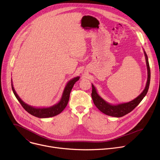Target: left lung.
Returning <instances> with one entry per match:
<instances>
[{
    "mask_svg": "<svg viewBox=\"0 0 160 160\" xmlns=\"http://www.w3.org/2000/svg\"><path fill=\"white\" fill-rule=\"evenodd\" d=\"M144 54L145 56L146 63L147 67V72H148V78H147L146 87L143 90V91H142L137 98L133 99V100H132V101L127 103L119 104L117 105H112V104H109L98 95L95 86L92 84L91 97L93 100L95 105L100 112L109 116L115 117H121L131 112L133 109L141 102V100L143 99V98L145 97V95H147L148 92L149 85H150V69L149 63L148 60V56L145 51H144Z\"/></svg>",
    "mask_w": 160,
    "mask_h": 160,
    "instance_id": "left-lung-1",
    "label": "left lung"
}]
</instances>
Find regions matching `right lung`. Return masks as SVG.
<instances>
[{"label": "right lung", "instance_id": "obj_1", "mask_svg": "<svg viewBox=\"0 0 160 160\" xmlns=\"http://www.w3.org/2000/svg\"><path fill=\"white\" fill-rule=\"evenodd\" d=\"M79 78L80 77H77L69 81L68 83H67V85L64 89L63 95H62V98L60 100V102H59L58 104L49 108H33L31 106L28 105L27 104L24 103L19 98L18 95L16 93V92L13 87L12 83V88L15 97L18 100V101L20 102V104L23 107V108L27 112H28L30 114L33 116L38 117V118H47V117H52L60 114L64 110L65 107L67 106V104H68L71 89H72V87L74 83H76V82H77L79 80Z\"/></svg>", "mask_w": 160, "mask_h": 160}]
</instances>
